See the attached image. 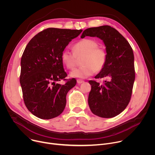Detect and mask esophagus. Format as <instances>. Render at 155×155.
I'll list each match as a JSON object with an SVG mask.
<instances>
[{
  "label": "esophagus",
  "mask_w": 155,
  "mask_h": 155,
  "mask_svg": "<svg viewBox=\"0 0 155 155\" xmlns=\"http://www.w3.org/2000/svg\"><path fill=\"white\" fill-rule=\"evenodd\" d=\"M77 83H78V84H81V83H83V82H84V80H81V79H77Z\"/></svg>",
  "instance_id": "esophagus-1"
}]
</instances>
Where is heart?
I'll use <instances>...</instances> for the list:
<instances>
[{
	"label": "heart",
	"instance_id": "heart-1",
	"mask_svg": "<svg viewBox=\"0 0 155 155\" xmlns=\"http://www.w3.org/2000/svg\"><path fill=\"white\" fill-rule=\"evenodd\" d=\"M98 43L91 38H84L77 42L73 51L64 49L61 53V61L68 69L72 70L77 65V57L83 56L80 68L73 71L71 75L73 77L85 78L94 74L96 71H102L107 61V53L98 47Z\"/></svg>",
	"mask_w": 155,
	"mask_h": 155
}]
</instances>
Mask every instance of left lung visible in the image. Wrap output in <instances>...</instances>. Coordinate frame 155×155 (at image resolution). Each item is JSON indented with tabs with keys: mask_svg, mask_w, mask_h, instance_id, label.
Listing matches in <instances>:
<instances>
[{
	"mask_svg": "<svg viewBox=\"0 0 155 155\" xmlns=\"http://www.w3.org/2000/svg\"><path fill=\"white\" fill-rule=\"evenodd\" d=\"M97 37L106 47L107 61L95 78H107L102 84L90 80L91 90L88 104L91 112L102 118H113L126 108L130 102L135 80L134 56L126 39L115 28L102 26L86 29L81 38Z\"/></svg>",
	"mask_w": 155,
	"mask_h": 155,
	"instance_id": "left-lung-1",
	"label": "left lung"
}]
</instances>
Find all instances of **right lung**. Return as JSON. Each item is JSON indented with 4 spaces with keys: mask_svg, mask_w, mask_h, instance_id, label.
Wrapping results in <instances>:
<instances>
[{
    "mask_svg": "<svg viewBox=\"0 0 155 155\" xmlns=\"http://www.w3.org/2000/svg\"><path fill=\"white\" fill-rule=\"evenodd\" d=\"M82 30L48 28L28 43L21 60L20 84L26 107L35 117L49 120L59 116L66 105V95L75 86V78L63 68L61 53ZM66 81L64 85L58 81Z\"/></svg>",
    "mask_w": 155,
    "mask_h": 155,
    "instance_id": "right-lung-1",
    "label": "right lung"
}]
</instances>
